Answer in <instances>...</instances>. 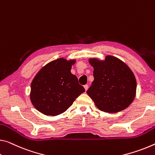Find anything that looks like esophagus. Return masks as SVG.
Instances as JSON below:
<instances>
[{
  "label": "esophagus",
  "instance_id": "34e87169",
  "mask_svg": "<svg viewBox=\"0 0 155 155\" xmlns=\"http://www.w3.org/2000/svg\"><path fill=\"white\" fill-rule=\"evenodd\" d=\"M84 88H85V90L87 91V90L88 89V85H84Z\"/></svg>",
  "mask_w": 155,
  "mask_h": 155
}]
</instances>
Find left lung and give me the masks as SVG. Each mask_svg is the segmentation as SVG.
Returning a JSON list of instances; mask_svg holds the SVG:
<instances>
[{
	"instance_id": "left-lung-1",
	"label": "left lung",
	"mask_w": 155,
	"mask_h": 155,
	"mask_svg": "<svg viewBox=\"0 0 155 155\" xmlns=\"http://www.w3.org/2000/svg\"><path fill=\"white\" fill-rule=\"evenodd\" d=\"M94 68V81L87 90L98 108L110 113L125 110L136 94L137 81L133 72L126 63L112 56L104 61L90 59Z\"/></svg>"
}]
</instances>
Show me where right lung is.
<instances>
[{
    "mask_svg": "<svg viewBox=\"0 0 155 155\" xmlns=\"http://www.w3.org/2000/svg\"><path fill=\"white\" fill-rule=\"evenodd\" d=\"M75 61L61 58L49 63L35 76L31 84L30 99L35 108L48 116L65 112L85 88L71 73Z\"/></svg>",
    "mask_w": 155,
    "mask_h": 155,
    "instance_id": "1",
    "label": "right lung"
}]
</instances>
